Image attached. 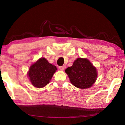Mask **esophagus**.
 I'll return each mask as SVG.
<instances>
[{
	"mask_svg": "<svg viewBox=\"0 0 125 125\" xmlns=\"http://www.w3.org/2000/svg\"><path fill=\"white\" fill-rule=\"evenodd\" d=\"M65 68H66V66L65 65H63V66H61V67H60L59 69H60L61 70L63 71V70H64L65 69Z\"/></svg>",
	"mask_w": 125,
	"mask_h": 125,
	"instance_id": "34e87169",
	"label": "esophagus"
}]
</instances>
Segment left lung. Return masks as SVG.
I'll list each match as a JSON object with an SVG mask.
<instances>
[{
	"mask_svg": "<svg viewBox=\"0 0 125 125\" xmlns=\"http://www.w3.org/2000/svg\"><path fill=\"white\" fill-rule=\"evenodd\" d=\"M70 82L79 89H88L97 78V70L87 58H78L65 70Z\"/></svg>",
	"mask_w": 125,
	"mask_h": 125,
	"instance_id": "1",
	"label": "left lung"
}]
</instances>
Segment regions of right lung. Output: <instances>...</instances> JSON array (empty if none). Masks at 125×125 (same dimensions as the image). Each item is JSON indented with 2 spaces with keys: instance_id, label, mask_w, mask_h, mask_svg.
<instances>
[{
  "instance_id": "add662e5",
  "label": "right lung",
  "mask_w": 125,
  "mask_h": 125,
  "mask_svg": "<svg viewBox=\"0 0 125 125\" xmlns=\"http://www.w3.org/2000/svg\"><path fill=\"white\" fill-rule=\"evenodd\" d=\"M56 70V67L49 63L46 58H40L31 66L28 76L34 86L41 88L49 83Z\"/></svg>"
}]
</instances>
